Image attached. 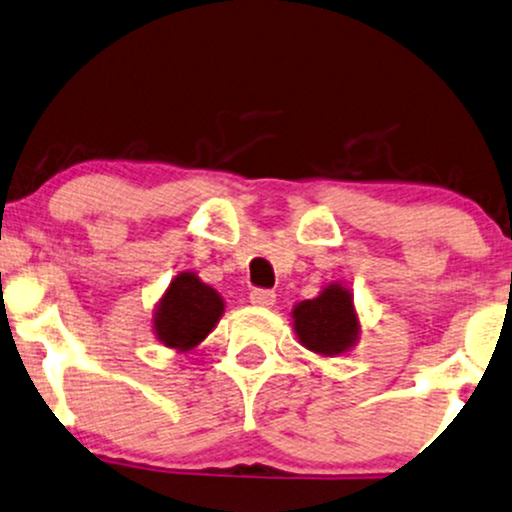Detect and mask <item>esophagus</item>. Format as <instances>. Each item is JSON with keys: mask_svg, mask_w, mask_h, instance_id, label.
Returning <instances> with one entry per match:
<instances>
[{"mask_svg": "<svg viewBox=\"0 0 512 512\" xmlns=\"http://www.w3.org/2000/svg\"><path fill=\"white\" fill-rule=\"evenodd\" d=\"M249 299H251V304L266 306V308H268V306L275 304V292H273V289H261V287H256V289H251Z\"/></svg>", "mask_w": 512, "mask_h": 512, "instance_id": "esophagus-1", "label": "esophagus"}]
</instances>
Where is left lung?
Masks as SVG:
<instances>
[{"label":"left lung","mask_w":512,"mask_h":512,"mask_svg":"<svg viewBox=\"0 0 512 512\" xmlns=\"http://www.w3.org/2000/svg\"><path fill=\"white\" fill-rule=\"evenodd\" d=\"M292 315L301 344L315 353L337 356L356 342L358 320L349 289L330 285L318 299L301 301Z\"/></svg>","instance_id":"obj_1"}]
</instances>
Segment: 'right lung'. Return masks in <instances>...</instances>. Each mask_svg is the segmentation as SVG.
Returning <instances> with one entry per match:
<instances>
[{"instance_id":"obj_1","label":"right lung","mask_w":512,"mask_h":512,"mask_svg":"<svg viewBox=\"0 0 512 512\" xmlns=\"http://www.w3.org/2000/svg\"><path fill=\"white\" fill-rule=\"evenodd\" d=\"M223 308V299L197 275L182 273L163 294L154 330L166 346L187 351L216 327Z\"/></svg>"}]
</instances>
